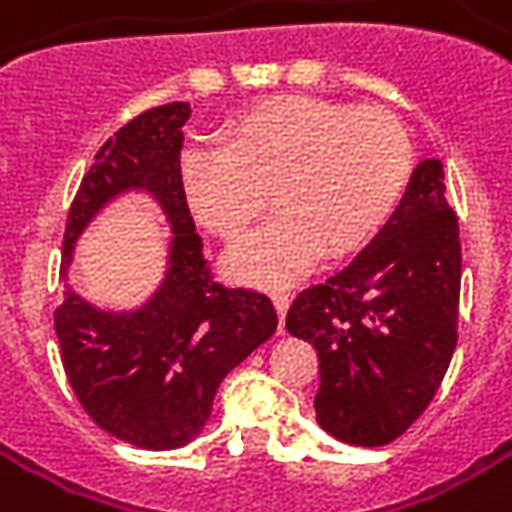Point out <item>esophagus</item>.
Masks as SVG:
<instances>
[{
    "label": "esophagus",
    "mask_w": 512,
    "mask_h": 512,
    "mask_svg": "<svg viewBox=\"0 0 512 512\" xmlns=\"http://www.w3.org/2000/svg\"><path fill=\"white\" fill-rule=\"evenodd\" d=\"M272 303H274V309H277V317H280V326H283V320H286V311H289L291 294L286 289H274Z\"/></svg>",
    "instance_id": "obj_1"
}]
</instances>
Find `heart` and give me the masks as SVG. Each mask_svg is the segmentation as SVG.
Listing matches in <instances>:
<instances>
[{"label": "heart", "instance_id": "heart-1", "mask_svg": "<svg viewBox=\"0 0 512 512\" xmlns=\"http://www.w3.org/2000/svg\"><path fill=\"white\" fill-rule=\"evenodd\" d=\"M414 141L391 110L314 96H272L240 110L221 144L181 155L192 215L235 243L266 206H280L229 255L246 283H289L320 257L354 252L388 221L414 178Z\"/></svg>", "mask_w": 512, "mask_h": 512}]
</instances>
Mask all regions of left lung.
Segmentation results:
<instances>
[{"label": "left lung", "instance_id": "obj_1", "mask_svg": "<svg viewBox=\"0 0 512 512\" xmlns=\"http://www.w3.org/2000/svg\"><path fill=\"white\" fill-rule=\"evenodd\" d=\"M462 246L436 158L416 164L397 212L326 283L300 291L289 334L320 357L317 422L334 439L379 448L436 397L459 326Z\"/></svg>", "mask_w": 512, "mask_h": 512}]
</instances>
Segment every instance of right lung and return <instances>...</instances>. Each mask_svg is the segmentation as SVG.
I'll use <instances>...</instances> for the list:
<instances>
[{"label": "right lung", "mask_w": 512, "mask_h": 512, "mask_svg": "<svg viewBox=\"0 0 512 512\" xmlns=\"http://www.w3.org/2000/svg\"><path fill=\"white\" fill-rule=\"evenodd\" d=\"M186 101L152 107L96 152L64 229L62 277L76 240L127 192H147L167 215L169 255L161 286L130 311H104L67 286L56 337L81 408L121 442L172 450L192 442L212 414L223 377L266 343L277 311L266 294L215 283L181 189Z\"/></svg>", "instance_id": "right-lung-1"}]
</instances>
